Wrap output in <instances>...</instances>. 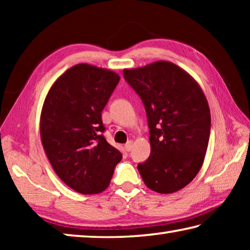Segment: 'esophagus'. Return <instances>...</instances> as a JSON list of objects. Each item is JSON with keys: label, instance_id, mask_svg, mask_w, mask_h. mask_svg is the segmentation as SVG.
Listing matches in <instances>:
<instances>
[{"label": "esophagus", "instance_id": "34e87169", "mask_svg": "<svg viewBox=\"0 0 250 250\" xmlns=\"http://www.w3.org/2000/svg\"><path fill=\"white\" fill-rule=\"evenodd\" d=\"M132 146H133V143H132V141H129V142H126L125 145V151H131V149H132Z\"/></svg>", "mask_w": 250, "mask_h": 250}]
</instances>
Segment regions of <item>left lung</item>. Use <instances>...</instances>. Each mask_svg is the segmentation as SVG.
Masks as SVG:
<instances>
[{
  "instance_id": "obj_1",
  "label": "left lung",
  "mask_w": 250,
  "mask_h": 250,
  "mask_svg": "<svg viewBox=\"0 0 250 250\" xmlns=\"http://www.w3.org/2000/svg\"><path fill=\"white\" fill-rule=\"evenodd\" d=\"M124 76L140 96L150 128L151 154L138 166L139 173L152 191H180L200 172L208 146L204 92L191 75L167 61L124 69Z\"/></svg>"
}]
</instances>
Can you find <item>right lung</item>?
Here are the masks:
<instances>
[{"mask_svg": "<svg viewBox=\"0 0 250 250\" xmlns=\"http://www.w3.org/2000/svg\"><path fill=\"white\" fill-rule=\"evenodd\" d=\"M119 80L112 70L78 64L59 76L46 95L42 145L59 179L78 193L104 191L122 159L101 134V111Z\"/></svg>", "mask_w": 250, "mask_h": 250, "instance_id": "add662e5", "label": "right lung"}]
</instances>
